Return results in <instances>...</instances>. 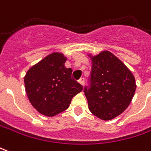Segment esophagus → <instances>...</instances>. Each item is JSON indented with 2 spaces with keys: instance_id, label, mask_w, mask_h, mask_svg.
<instances>
[{
  "instance_id": "obj_1",
  "label": "esophagus",
  "mask_w": 151,
  "mask_h": 151,
  "mask_svg": "<svg viewBox=\"0 0 151 151\" xmlns=\"http://www.w3.org/2000/svg\"><path fill=\"white\" fill-rule=\"evenodd\" d=\"M78 82H79V83H80V84L81 85V86H82L84 87V86H85V80H84V78H81V79H80V80H79V81H78Z\"/></svg>"
}]
</instances>
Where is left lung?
<instances>
[{
    "label": "left lung",
    "instance_id": "1",
    "mask_svg": "<svg viewBox=\"0 0 151 151\" xmlns=\"http://www.w3.org/2000/svg\"><path fill=\"white\" fill-rule=\"evenodd\" d=\"M89 57L92 68L89 86L84 88L89 110L101 120H111L129 106L136 90L134 77L107 50Z\"/></svg>",
    "mask_w": 151,
    "mask_h": 151
}]
</instances>
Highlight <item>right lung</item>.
I'll list each match as a JSON object with an SVG mask.
<instances>
[{
    "label": "right lung",
    "instance_id": "add662e5",
    "mask_svg": "<svg viewBox=\"0 0 151 151\" xmlns=\"http://www.w3.org/2000/svg\"><path fill=\"white\" fill-rule=\"evenodd\" d=\"M66 59L63 53H52L31 67L24 76L30 103L47 117L66 110L72 98L83 90L71 77L72 69L65 66Z\"/></svg>",
    "mask_w": 151,
    "mask_h": 151
}]
</instances>
